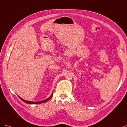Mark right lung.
<instances>
[{
    "mask_svg": "<svg viewBox=\"0 0 127 127\" xmlns=\"http://www.w3.org/2000/svg\"><path fill=\"white\" fill-rule=\"evenodd\" d=\"M52 95H53V92H52V93L50 97H49L48 98H47V99H45V100H43V101H38V102H33V101H26V100H25L24 99H22V98L20 97V96H18L19 97L20 99H21L23 102H25V103H29V104H39V103H44V102H46V101H48V100H50V99H51V98L52 97Z\"/></svg>",
    "mask_w": 127,
    "mask_h": 127,
    "instance_id": "obj_1",
    "label": "right lung"
}]
</instances>
